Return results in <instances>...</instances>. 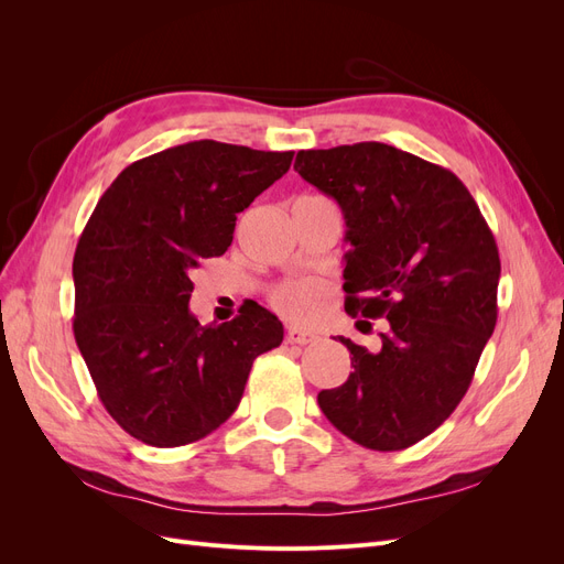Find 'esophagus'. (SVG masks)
Listing matches in <instances>:
<instances>
[{"mask_svg":"<svg viewBox=\"0 0 564 564\" xmlns=\"http://www.w3.org/2000/svg\"><path fill=\"white\" fill-rule=\"evenodd\" d=\"M286 340H289V344L305 346V344H311V340H315V334L308 332V329H303V327H289Z\"/></svg>","mask_w":564,"mask_h":564,"instance_id":"34e87169","label":"esophagus"}]
</instances>
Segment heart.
Instances as JSON below:
<instances>
[{
  "mask_svg": "<svg viewBox=\"0 0 564 564\" xmlns=\"http://www.w3.org/2000/svg\"><path fill=\"white\" fill-rule=\"evenodd\" d=\"M275 308L289 319L313 322L329 303V286L319 280H292L284 282L272 294Z\"/></svg>",
  "mask_w": 564,
  "mask_h": 564,
  "instance_id": "b5f03b06",
  "label": "heart"
}]
</instances>
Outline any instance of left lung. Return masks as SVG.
<instances>
[{"instance_id": "obj_1", "label": "left lung", "mask_w": 564, "mask_h": 564, "mask_svg": "<svg viewBox=\"0 0 564 564\" xmlns=\"http://www.w3.org/2000/svg\"><path fill=\"white\" fill-rule=\"evenodd\" d=\"M294 169L344 212L346 311L388 319L377 352L338 336L352 371L319 409L367 449L412 447L466 395L497 327V242L468 187L412 152L301 150Z\"/></svg>"}]
</instances>
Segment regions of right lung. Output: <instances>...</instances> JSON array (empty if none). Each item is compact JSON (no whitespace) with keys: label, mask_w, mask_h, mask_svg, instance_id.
I'll return each mask as SVG.
<instances>
[{"label":"right lung","mask_w":564,"mask_h":564,"mask_svg":"<svg viewBox=\"0 0 564 564\" xmlns=\"http://www.w3.org/2000/svg\"><path fill=\"white\" fill-rule=\"evenodd\" d=\"M294 152L218 141L129 164L84 228L73 261L75 340L98 398L150 447L191 445L242 400L282 322L259 303L224 324L191 313V272L226 253L237 214L292 166Z\"/></svg>","instance_id":"1"}]
</instances>
